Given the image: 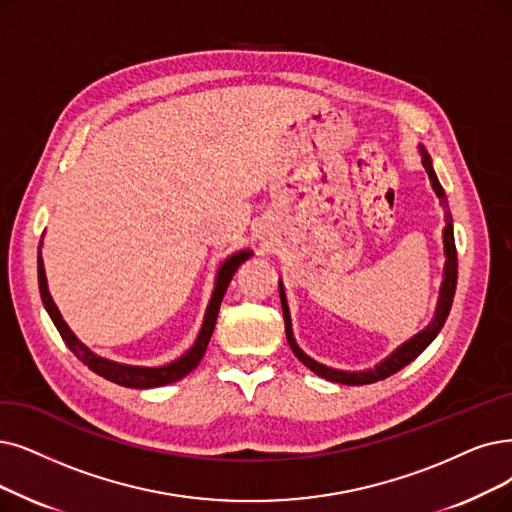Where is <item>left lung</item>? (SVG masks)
Segmentation results:
<instances>
[{"label":"left lung","mask_w":512,"mask_h":512,"mask_svg":"<svg viewBox=\"0 0 512 512\" xmlns=\"http://www.w3.org/2000/svg\"><path fill=\"white\" fill-rule=\"evenodd\" d=\"M418 153L422 157V166L428 174V180H431V187L435 191V195L439 197V203L443 208V254H445V264H443V279H441V288H439V300L435 306V317L431 319L424 330H420L418 334H414L410 340H405L403 344H399L397 349L386 355L380 363H376L374 367H367V370H336V367L323 365L319 361H315L313 357L306 355L296 338H294V330H292V317H290V306H288V298H285V288L283 281L279 279V298H281V309H283V319H285V336H288L290 349L294 351V355L309 367L311 372H315L317 376L330 380V382H338V384H351V386H359V384H372L378 380H384L388 376L397 374L399 370L407 363H412L428 344H431L437 334L441 332V327L449 315V309H452L454 302V294H456V281H458V254H456V241H454V222H452V212H449V203L445 197V191L441 187V182L435 174L433 168V159L431 155L426 153V149L422 145H418Z\"/></svg>","instance_id":"8db88e82"}]
</instances>
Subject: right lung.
<instances>
[{
	"label": "right lung",
	"mask_w": 512,
	"mask_h": 512,
	"mask_svg": "<svg viewBox=\"0 0 512 512\" xmlns=\"http://www.w3.org/2000/svg\"><path fill=\"white\" fill-rule=\"evenodd\" d=\"M254 252L252 250H239L235 254H231L227 260H224L216 279H214V290L208 302L206 315H203V323L201 330L193 342L191 349L187 353H182L178 359L166 363V365H157V367H147V365H128V363H119V361H111L107 357L96 355L92 349L81 342L73 332L71 327L67 325V321L60 315L58 306L54 304L50 290H48V279H46V269H44V258H42V243H39L37 250V281H39V294H42V302L46 306V311L50 315V319L54 321L58 334L63 336L65 344L69 346V351L84 363L88 365L90 370L102 378H107L119 386H128V388H155V386H163V384H172L185 378L189 372H193L195 367L199 365L203 353L208 349V342L212 338L214 325H216V317L220 311V302L224 298V292H227L229 283L233 279V275L237 273V269L241 264L248 260Z\"/></svg>",
	"instance_id": "1"
}]
</instances>
